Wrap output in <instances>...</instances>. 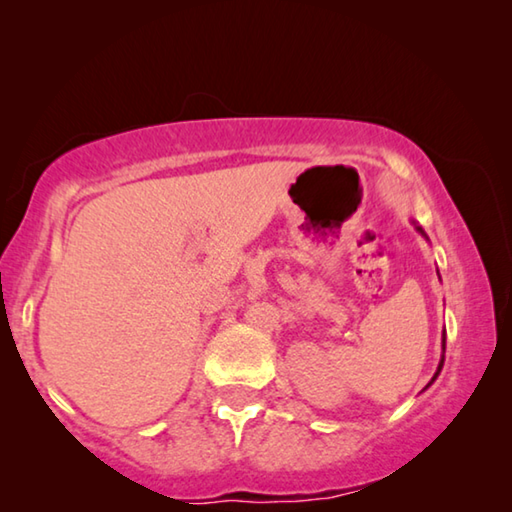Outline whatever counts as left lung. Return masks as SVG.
Here are the masks:
<instances>
[{"instance_id":"left-lung-1","label":"left lung","mask_w":512,"mask_h":512,"mask_svg":"<svg viewBox=\"0 0 512 512\" xmlns=\"http://www.w3.org/2000/svg\"><path fill=\"white\" fill-rule=\"evenodd\" d=\"M413 225H415V230H418L420 232V235L424 237V239H427L429 241V237H427V232H424L422 230V225H418V223H415V221H411ZM443 363H445V334H443V357H440V363H438V370H436V375H433L431 377V381H429V384H427V388L433 384V381H436L438 379V375H440V370H443ZM427 388H424V391H427Z\"/></svg>"}]
</instances>
